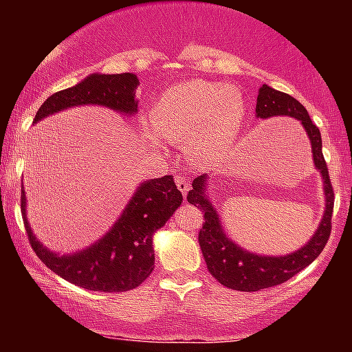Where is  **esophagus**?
<instances>
[{"label": "esophagus", "mask_w": 352, "mask_h": 352, "mask_svg": "<svg viewBox=\"0 0 352 352\" xmlns=\"http://www.w3.org/2000/svg\"><path fill=\"white\" fill-rule=\"evenodd\" d=\"M175 184L177 187H179V190L182 192V195L187 197L188 190H190V180L187 179V177H175Z\"/></svg>", "instance_id": "1"}]
</instances>
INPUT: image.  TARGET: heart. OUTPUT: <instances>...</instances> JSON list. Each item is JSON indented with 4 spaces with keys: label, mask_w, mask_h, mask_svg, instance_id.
I'll return each mask as SVG.
<instances>
[{
    "label": "heart",
    "mask_w": 352,
    "mask_h": 352,
    "mask_svg": "<svg viewBox=\"0 0 352 352\" xmlns=\"http://www.w3.org/2000/svg\"><path fill=\"white\" fill-rule=\"evenodd\" d=\"M243 117L238 89L212 80H185L160 96L151 120L157 134L182 142L192 162L208 165L230 152Z\"/></svg>",
    "instance_id": "b5f03b06"
}]
</instances>
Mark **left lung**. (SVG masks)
<instances>
[{
  "label": "left lung",
  "mask_w": 352,
  "mask_h": 352,
  "mask_svg": "<svg viewBox=\"0 0 352 352\" xmlns=\"http://www.w3.org/2000/svg\"><path fill=\"white\" fill-rule=\"evenodd\" d=\"M256 116L260 119H268L274 116H288L300 120L309 137L311 151H313L314 167L321 172L322 185H324L326 208L322 213L321 223L318 225L313 238L301 246L296 252L285 254V256H265V254L250 253L238 246L225 235L221 228L220 218L212 201L207 199V175H200L193 180L192 190L188 192V204L195 205L204 212V227L200 228L199 243L201 254L210 274L218 283L236 292H260V289L272 288L288 281L294 274L300 273L306 266L313 263L321 254L328 243L331 235V218H333L334 192L331 185L329 172L326 167V160L322 157L321 132L313 120L309 119L308 111L302 104L289 94L276 91V89L265 86L260 87L256 98Z\"/></svg>",
  "instance_id": "obj_1"
}]
</instances>
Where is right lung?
Wrapping results in <instances>:
<instances>
[{
  "label": "right lung",
  "mask_w": 352,
  "mask_h": 352,
  "mask_svg": "<svg viewBox=\"0 0 352 352\" xmlns=\"http://www.w3.org/2000/svg\"><path fill=\"white\" fill-rule=\"evenodd\" d=\"M139 79L132 72L91 74L79 84L56 92L36 112L34 122L67 107L96 104L134 116L139 106L135 89ZM182 197L172 175L145 180L116 221L114 227L82 252L52 253L36 240L26 217V195L21 190V213L34 253L51 272L91 292H131L151 276L153 270L152 236L180 207Z\"/></svg>",
  "instance_id": "obj_1"
}]
</instances>
